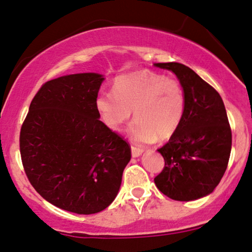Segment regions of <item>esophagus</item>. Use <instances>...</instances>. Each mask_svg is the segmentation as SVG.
Segmentation results:
<instances>
[{
    "label": "esophagus",
    "instance_id": "1",
    "mask_svg": "<svg viewBox=\"0 0 252 252\" xmlns=\"http://www.w3.org/2000/svg\"><path fill=\"white\" fill-rule=\"evenodd\" d=\"M143 150L140 149V148H136V147H132V156L133 157H139L142 155Z\"/></svg>",
    "mask_w": 252,
    "mask_h": 252
}]
</instances>
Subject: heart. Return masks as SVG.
Here are the masks:
<instances>
[{"label": "heart", "mask_w": 252, "mask_h": 252, "mask_svg": "<svg viewBox=\"0 0 252 252\" xmlns=\"http://www.w3.org/2000/svg\"><path fill=\"white\" fill-rule=\"evenodd\" d=\"M96 109L113 132L123 128L132 116L130 140L140 144L170 139L184 119L186 96L180 82L150 70H141L117 79L113 94H99Z\"/></svg>", "instance_id": "b5f03b06"}]
</instances>
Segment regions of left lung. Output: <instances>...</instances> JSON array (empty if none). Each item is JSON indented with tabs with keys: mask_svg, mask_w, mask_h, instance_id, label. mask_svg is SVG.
I'll return each mask as SVG.
<instances>
[{
	"mask_svg": "<svg viewBox=\"0 0 252 252\" xmlns=\"http://www.w3.org/2000/svg\"><path fill=\"white\" fill-rule=\"evenodd\" d=\"M155 65L175 73L186 96L180 127L158 149L165 165L155 184L174 201H194L215 190L228 165L232 129L225 105L219 93L186 65Z\"/></svg>",
	"mask_w": 252,
	"mask_h": 252,
	"instance_id": "left-lung-1",
	"label": "left lung"
}]
</instances>
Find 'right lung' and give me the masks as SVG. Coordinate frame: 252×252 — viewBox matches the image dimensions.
I'll use <instances>...</instances> for the list:
<instances>
[{"label": "right lung", "mask_w": 252, "mask_h": 252, "mask_svg": "<svg viewBox=\"0 0 252 252\" xmlns=\"http://www.w3.org/2000/svg\"><path fill=\"white\" fill-rule=\"evenodd\" d=\"M104 78L78 73L47 81L30 105L19 136L31 185L57 208L97 213L118 194L130 146L99 120L95 102Z\"/></svg>", "instance_id": "1"}]
</instances>
